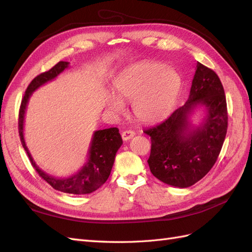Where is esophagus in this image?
<instances>
[{
	"instance_id": "obj_1",
	"label": "esophagus",
	"mask_w": 252,
	"mask_h": 252,
	"mask_svg": "<svg viewBox=\"0 0 252 252\" xmlns=\"http://www.w3.org/2000/svg\"><path fill=\"white\" fill-rule=\"evenodd\" d=\"M133 136H134V131H132V130H125L122 132V139H123L124 141L130 140L133 138Z\"/></svg>"
}]
</instances>
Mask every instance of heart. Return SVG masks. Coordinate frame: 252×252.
<instances>
[{
    "label": "heart",
    "mask_w": 252,
    "mask_h": 252,
    "mask_svg": "<svg viewBox=\"0 0 252 252\" xmlns=\"http://www.w3.org/2000/svg\"><path fill=\"white\" fill-rule=\"evenodd\" d=\"M181 78L171 68L158 62H143L128 68L114 82L116 96L107 101L114 113L124 111L120 101L133 103L135 118L151 124L165 119L172 110L180 93Z\"/></svg>",
    "instance_id": "heart-1"
}]
</instances>
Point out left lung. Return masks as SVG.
I'll return each instance as SVG.
<instances>
[{
	"instance_id": "obj_1",
	"label": "left lung",
	"mask_w": 252,
	"mask_h": 252,
	"mask_svg": "<svg viewBox=\"0 0 252 252\" xmlns=\"http://www.w3.org/2000/svg\"><path fill=\"white\" fill-rule=\"evenodd\" d=\"M202 105L205 116L194 126L189 116ZM228 113L224 88L218 74L200 62L187 102L161 124L144 130L150 135L148 165L157 179L170 186H192L217 162L227 132Z\"/></svg>"
}]
</instances>
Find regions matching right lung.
<instances>
[{"instance_id":"1","label":"right lung","mask_w":252,"mask_h":252,"mask_svg":"<svg viewBox=\"0 0 252 252\" xmlns=\"http://www.w3.org/2000/svg\"><path fill=\"white\" fill-rule=\"evenodd\" d=\"M68 66H69V63L61 61L57 65L53 66L51 69L36 75L30 82L25 91V94L22 98L20 107L19 134L23 147L27 152V156L33 168L39 173L40 177L46 181L52 188L65 193L87 194L100 188L107 181L111 172L117 151L121 147V145L123 144L121 134L119 133V129L117 127L94 131L88 150L87 162L77 173L72 174L71 177L63 179L52 177V175H49L40 169L39 166L33 161L32 155H30L24 140V118L29 97L32 96L34 90L44 85V84H46L47 82L56 79L61 72H63L66 68H68Z\"/></svg>"}]
</instances>
